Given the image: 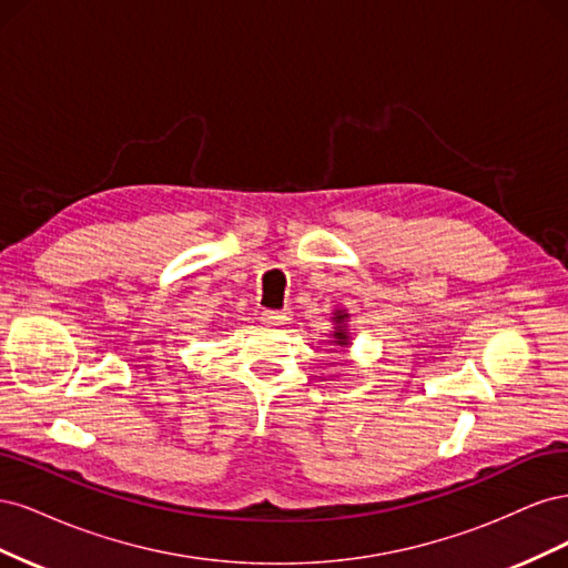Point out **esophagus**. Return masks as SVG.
Returning <instances> with one entry per match:
<instances>
[{"label": "esophagus", "instance_id": "obj_1", "mask_svg": "<svg viewBox=\"0 0 568 568\" xmlns=\"http://www.w3.org/2000/svg\"><path fill=\"white\" fill-rule=\"evenodd\" d=\"M288 320H291V313H288V311H265V313H263V322H265V324H272V326L286 324Z\"/></svg>", "mask_w": 568, "mask_h": 568}]
</instances>
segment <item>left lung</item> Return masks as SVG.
<instances>
[{
    "instance_id": "obj_1",
    "label": "left lung",
    "mask_w": 568,
    "mask_h": 568,
    "mask_svg": "<svg viewBox=\"0 0 568 568\" xmlns=\"http://www.w3.org/2000/svg\"><path fill=\"white\" fill-rule=\"evenodd\" d=\"M346 317H348V315H341V313H338L334 320H336V322H343ZM334 338H336V346H348V334H346V329H341V326L334 332Z\"/></svg>"
}]
</instances>
